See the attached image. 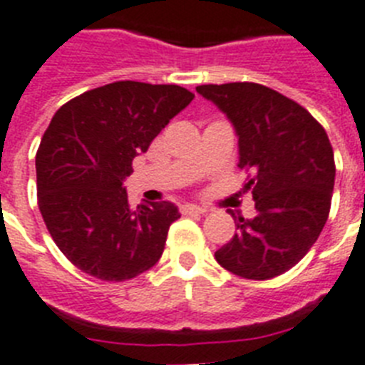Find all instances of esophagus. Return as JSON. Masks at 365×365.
<instances>
[{
  "label": "esophagus",
  "instance_id": "esophagus-1",
  "mask_svg": "<svg viewBox=\"0 0 365 365\" xmlns=\"http://www.w3.org/2000/svg\"><path fill=\"white\" fill-rule=\"evenodd\" d=\"M182 211L185 215H191V213H195V215H204L207 210L202 206H195V204H185V206L182 207Z\"/></svg>",
  "mask_w": 365,
  "mask_h": 365
}]
</instances>
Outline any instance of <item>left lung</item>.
<instances>
[{"label":"left lung","instance_id":"obj_1","mask_svg":"<svg viewBox=\"0 0 365 365\" xmlns=\"http://www.w3.org/2000/svg\"><path fill=\"white\" fill-rule=\"evenodd\" d=\"M197 93L232 122L237 167L249 174L256 217H235L237 232L215 259L237 277L267 280L289 271L329 219L334 152L323 125L304 107L258 83L200 85Z\"/></svg>","mask_w":365,"mask_h":365}]
</instances>
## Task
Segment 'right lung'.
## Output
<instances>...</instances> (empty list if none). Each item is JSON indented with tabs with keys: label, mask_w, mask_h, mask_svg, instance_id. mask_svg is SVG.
I'll use <instances>...</instances> for the list:
<instances>
[{
	"label": "right lung",
	"mask_w": 365,
	"mask_h": 365,
	"mask_svg": "<svg viewBox=\"0 0 365 365\" xmlns=\"http://www.w3.org/2000/svg\"><path fill=\"white\" fill-rule=\"evenodd\" d=\"M195 94L178 85L115 81L79 94L51 118L36 152L38 207L61 252L107 282L135 278L159 262L173 202L131 210L124 180Z\"/></svg>",
	"instance_id": "right-lung-1"
}]
</instances>
